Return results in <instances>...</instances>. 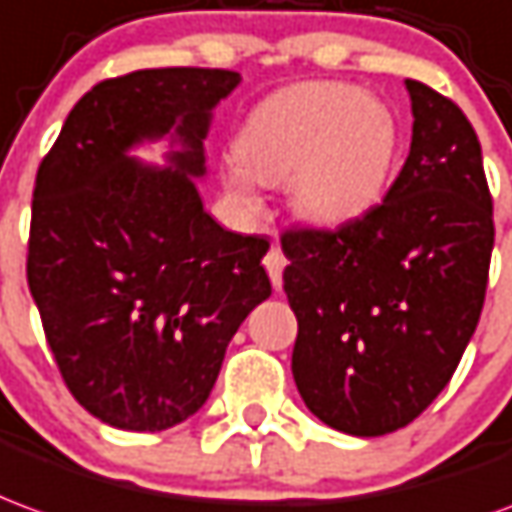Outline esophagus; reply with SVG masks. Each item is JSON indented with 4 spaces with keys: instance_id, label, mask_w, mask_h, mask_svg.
<instances>
[{
    "instance_id": "obj_1",
    "label": "esophagus",
    "mask_w": 512,
    "mask_h": 512,
    "mask_svg": "<svg viewBox=\"0 0 512 512\" xmlns=\"http://www.w3.org/2000/svg\"><path fill=\"white\" fill-rule=\"evenodd\" d=\"M285 263H288V260H285V255H282L280 246H271V249H268V255L263 257V266H266L268 277H271V285H274L277 291L282 288V268H285Z\"/></svg>"
}]
</instances>
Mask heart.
I'll return each mask as SVG.
<instances>
[{"instance_id": "obj_1", "label": "heart", "mask_w": 512, "mask_h": 512, "mask_svg": "<svg viewBox=\"0 0 512 512\" xmlns=\"http://www.w3.org/2000/svg\"><path fill=\"white\" fill-rule=\"evenodd\" d=\"M399 119L382 99L338 80L280 88L246 113L224 188L257 213L260 185H285L291 207L318 227H341L380 205L399 160Z\"/></svg>"}]
</instances>
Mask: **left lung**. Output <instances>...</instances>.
<instances>
[{"mask_svg":"<svg viewBox=\"0 0 512 512\" xmlns=\"http://www.w3.org/2000/svg\"><path fill=\"white\" fill-rule=\"evenodd\" d=\"M413 141L382 205L338 230H288L291 371L327 427H407L452 380L480 321L493 252L482 149L463 110L405 80Z\"/></svg>","mask_w":512,"mask_h":512,"instance_id":"1","label":"left lung"}]
</instances>
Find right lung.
<instances>
[{
	"mask_svg": "<svg viewBox=\"0 0 512 512\" xmlns=\"http://www.w3.org/2000/svg\"><path fill=\"white\" fill-rule=\"evenodd\" d=\"M224 69H144L71 107L32 191L27 282L63 380L116 430L160 432L216 385L244 318L271 296L268 241L221 227L202 205ZM166 137V167L131 155Z\"/></svg>",
	"mask_w": 512,
	"mask_h": 512,
	"instance_id": "right-lung-1",
	"label": "right lung"
}]
</instances>
